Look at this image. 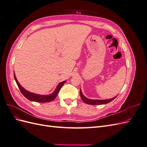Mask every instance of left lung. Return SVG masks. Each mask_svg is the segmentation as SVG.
I'll list each match as a JSON object with an SVG mask.
<instances>
[{
    "mask_svg": "<svg viewBox=\"0 0 147 147\" xmlns=\"http://www.w3.org/2000/svg\"><path fill=\"white\" fill-rule=\"evenodd\" d=\"M80 97L82 99V100L85 102L86 104H90V105H102V104H107L110 102L111 101H112L115 98H116L117 96L114 97L113 98H112L110 99H107V100H92V99H89L86 97H84L82 92L80 90Z\"/></svg>",
    "mask_w": 147,
    "mask_h": 147,
    "instance_id": "obj_1",
    "label": "left lung"
}]
</instances>
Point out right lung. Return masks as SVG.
<instances>
[{"instance_id": "add662e5", "label": "right lung", "mask_w": 147, "mask_h": 147, "mask_svg": "<svg viewBox=\"0 0 147 147\" xmlns=\"http://www.w3.org/2000/svg\"><path fill=\"white\" fill-rule=\"evenodd\" d=\"M14 78H15V80L16 82L17 85L20 89V91L21 92L22 94H23V95L26 97V98H27L28 100L37 102H51L53 100H54L56 97L57 94H58L60 89L61 88L62 86H63V85L65 82V81L61 82L58 84V85H57L55 91L53 92V93H52L51 94L48 95V96H43V95H39V94H34V93L30 92L27 90H26L24 88H23L20 85L18 82L15 74H14Z\"/></svg>"}]
</instances>
